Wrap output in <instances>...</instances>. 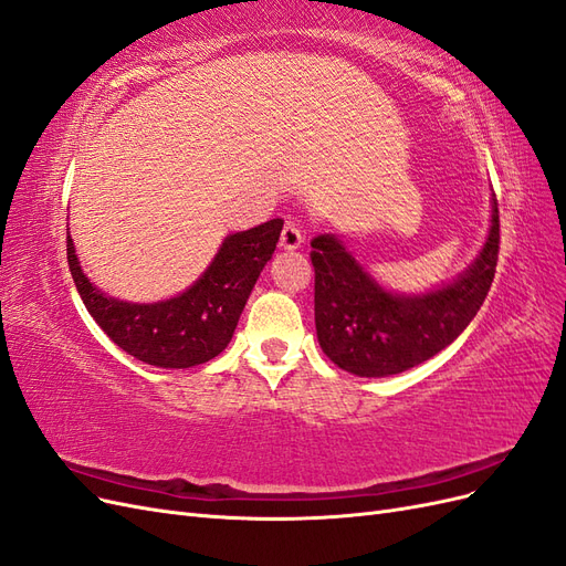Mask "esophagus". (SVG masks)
<instances>
[{
  "label": "esophagus",
  "instance_id": "1",
  "mask_svg": "<svg viewBox=\"0 0 566 566\" xmlns=\"http://www.w3.org/2000/svg\"><path fill=\"white\" fill-rule=\"evenodd\" d=\"M304 243V233L295 224V221H285L283 233H281V248L283 250H297Z\"/></svg>",
  "mask_w": 566,
  "mask_h": 566
}]
</instances>
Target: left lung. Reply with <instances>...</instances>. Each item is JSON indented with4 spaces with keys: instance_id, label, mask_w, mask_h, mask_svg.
Wrapping results in <instances>:
<instances>
[{
    "instance_id": "8db88e82",
    "label": "left lung",
    "mask_w": 566,
    "mask_h": 566,
    "mask_svg": "<svg viewBox=\"0 0 566 566\" xmlns=\"http://www.w3.org/2000/svg\"><path fill=\"white\" fill-rule=\"evenodd\" d=\"M501 245L493 198L489 238L474 264L424 295H397L375 283L335 233L312 241L314 314L323 354L358 378H387L413 368L468 328L495 276Z\"/></svg>"
}]
</instances>
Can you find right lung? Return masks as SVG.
<instances>
[{
    "instance_id": "add662e5",
    "label": "right lung",
    "mask_w": 566,
    "mask_h": 566,
    "mask_svg": "<svg viewBox=\"0 0 566 566\" xmlns=\"http://www.w3.org/2000/svg\"><path fill=\"white\" fill-rule=\"evenodd\" d=\"M281 231L283 219H271L229 235L186 293L156 304H132L101 293L82 273L71 235L65 241L67 266L87 312L119 349L156 368H191L227 349Z\"/></svg>"
}]
</instances>
